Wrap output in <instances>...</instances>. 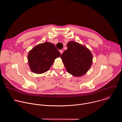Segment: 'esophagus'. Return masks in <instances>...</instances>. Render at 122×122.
Segmentation results:
<instances>
[{"mask_svg":"<svg viewBox=\"0 0 122 122\" xmlns=\"http://www.w3.org/2000/svg\"><path fill=\"white\" fill-rule=\"evenodd\" d=\"M59 51H60V54H62L63 53V50H60Z\"/></svg>","mask_w":122,"mask_h":122,"instance_id":"obj_1","label":"esophagus"}]
</instances>
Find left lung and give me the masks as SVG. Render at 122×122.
Wrapping results in <instances>:
<instances>
[{
    "label": "left lung",
    "mask_w": 122,
    "mask_h": 122,
    "mask_svg": "<svg viewBox=\"0 0 122 122\" xmlns=\"http://www.w3.org/2000/svg\"><path fill=\"white\" fill-rule=\"evenodd\" d=\"M67 49L61 56V58L69 74L79 77L88 71L92 64L93 56L85 46L74 42L69 41Z\"/></svg>",
    "instance_id": "1"
}]
</instances>
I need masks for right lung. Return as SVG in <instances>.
Here are the masks:
<instances>
[{"label":"right lung","instance_id":"1","mask_svg":"<svg viewBox=\"0 0 122 122\" xmlns=\"http://www.w3.org/2000/svg\"><path fill=\"white\" fill-rule=\"evenodd\" d=\"M60 55V52L53 43L45 42L37 45L29 51L27 56L31 71L36 74L47 71L55 60Z\"/></svg>","mask_w":122,"mask_h":122}]
</instances>
